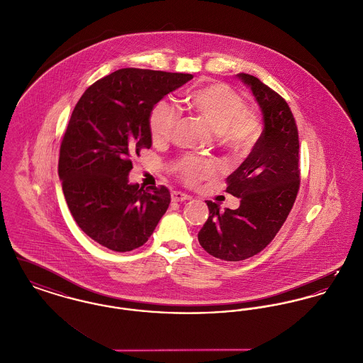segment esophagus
I'll return each instance as SVG.
<instances>
[{"mask_svg":"<svg viewBox=\"0 0 363 363\" xmlns=\"http://www.w3.org/2000/svg\"><path fill=\"white\" fill-rule=\"evenodd\" d=\"M189 199L190 196L182 193V191H173V193H172V200H173V201H186V200H189Z\"/></svg>","mask_w":363,"mask_h":363,"instance_id":"obj_1","label":"esophagus"}]
</instances>
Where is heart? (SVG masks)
I'll list each match as a JSON object with an SVG mask.
<instances>
[{
    "mask_svg": "<svg viewBox=\"0 0 363 363\" xmlns=\"http://www.w3.org/2000/svg\"><path fill=\"white\" fill-rule=\"evenodd\" d=\"M184 102L216 130L223 144L234 151L249 150L259 138L261 125L257 116L245 108L241 95L225 83H211L189 92ZM179 118V111L172 102L163 99L150 113V132L156 143L172 136ZM177 170L188 184L213 177L219 164L212 159L185 156Z\"/></svg>",
    "mask_w": 363,
    "mask_h": 363,
    "instance_id": "1",
    "label": "heart"
}]
</instances>
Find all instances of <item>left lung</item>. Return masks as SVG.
Instances as JSON below:
<instances>
[{"label":"left lung","mask_w":363,"mask_h":363,"mask_svg":"<svg viewBox=\"0 0 363 363\" xmlns=\"http://www.w3.org/2000/svg\"><path fill=\"white\" fill-rule=\"evenodd\" d=\"M262 111L264 129L252 152L225 179V191L238 197L237 209L220 211L207 201L209 216L199 242L225 261L253 257L275 238L299 190L298 128L287 102L257 77L240 73Z\"/></svg>","instance_id":"8db88e82"}]
</instances>
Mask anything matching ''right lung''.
I'll list each match as a JSON object with an SVG mask.
<instances>
[{"label":"right lung","mask_w":363,"mask_h":363,"mask_svg":"<svg viewBox=\"0 0 363 363\" xmlns=\"http://www.w3.org/2000/svg\"><path fill=\"white\" fill-rule=\"evenodd\" d=\"M189 73L123 68L88 86L62 138L58 175L70 213L86 235L114 252L148 241L172 196L129 184L130 156L152 144L150 113Z\"/></svg>","instance_id":"add662e5"}]
</instances>
